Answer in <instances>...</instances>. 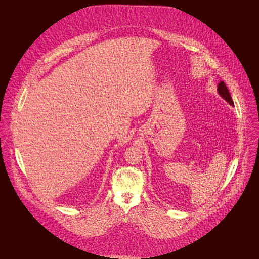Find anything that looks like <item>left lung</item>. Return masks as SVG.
<instances>
[{
  "mask_svg": "<svg viewBox=\"0 0 259 259\" xmlns=\"http://www.w3.org/2000/svg\"><path fill=\"white\" fill-rule=\"evenodd\" d=\"M217 91L219 93V95L225 99V101H227L230 105H233V101H232V98L230 96V93L226 87V84L224 83V81H220L219 84H218V88H217Z\"/></svg>",
  "mask_w": 259,
  "mask_h": 259,
  "instance_id": "left-lung-1",
  "label": "left lung"
}]
</instances>
